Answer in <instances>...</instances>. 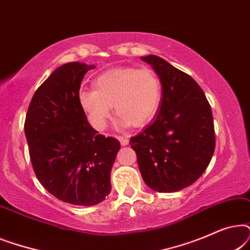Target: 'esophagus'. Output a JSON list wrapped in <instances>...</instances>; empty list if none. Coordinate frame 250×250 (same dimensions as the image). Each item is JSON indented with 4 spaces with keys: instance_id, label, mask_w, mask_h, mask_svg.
Here are the masks:
<instances>
[{
    "instance_id": "esophagus-1",
    "label": "esophagus",
    "mask_w": 250,
    "mask_h": 250,
    "mask_svg": "<svg viewBox=\"0 0 250 250\" xmlns=\"http://www.w3.org/2000/svg\"><path fill=\"white\" fill-rule=\"evenodd\" d=\"M117 139L119 140V142H121L122 146H127L128 145V139L125 138V136H118Z\"/></svg>"
}]
</instances>
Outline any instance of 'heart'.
Wrapping results in <instances>:
<instances>
[{"label":"heart","mask_w":250,"mask_h":250,"mask_svg":"<svg viewBox=\"0 0 250 250\" xmlns=\"http://www.w3.org/2000/svg\"><path fill=\"white\" fill-rule=\"evenodd\" d=\"M162 82L149 68H119L95 78L93 88L78 94V102L92 127H107L114 105L122 127H139L149 123L162 102Z\"/></svg>","instance_id":"1"}]
</instances>
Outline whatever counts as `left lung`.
Listing matches in <instances>:
<instances>
[{
    "mask_svg": "<svg viewBox=\"0 0 250 250\" xmlns=\"http://www.w3.org/2000/svg\"><path fill=\"white\" fill-rule=\"evenodd\" d=\"M162 82L156 117L129 140L142 179L158 192H175L203 175L215 150L213 114L204 91L189 75L162 58L141 57Z\"/></svg>",
    "mask_w": 250,
    "mask_h": 250,
    "instance_id": "left-lung-1",
    "label": "left lung"
}]
</instances>
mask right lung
Listing matches in <instances>:
<instances>
[{"mask_svg": "<svg viewBox=\"0 0 250 250\" xmlns=\"http://www.w3.org/2000/svg\"><path fill=\"white\" fill-rule=\"evenodd\" d=\"M94 66L69 62L37 88L25 121L29 156L37 179L61 201L93 206L111 190L110 172L121 143L88 124L78 94Z\"/></svg>", "mask_w": 250, "mask_h": 250, "instance_id": "1", "label": "right lung"}]
</instances>
